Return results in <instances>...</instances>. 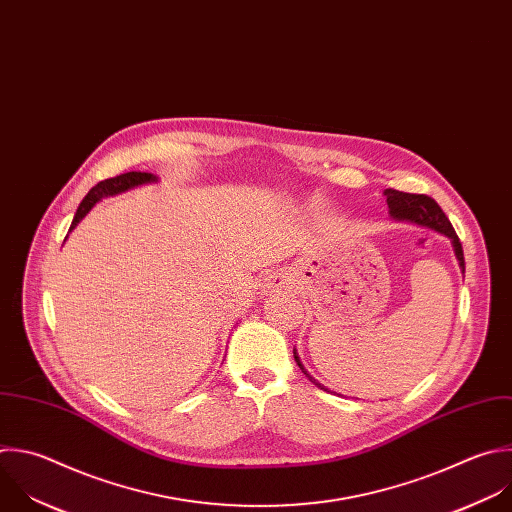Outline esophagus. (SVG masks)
I'll return each mask as SVG.
<instances>
[{
  "label": "esophagus",
  "instance_id": "obj_1",
  "mask_svg": "<svg viewBox=\"0 0 512 512\" xmlns=\"http://www.w3.org/2000/svg\"><path fill=\"white\" fill-rule=\"evenodd\" d=\"M287 287V279L281 275V273H273L265 279V285H263V291H279Z\"/></svg>",
  "mask_w": 512,
  "mask_h": 512
}]
</instances>
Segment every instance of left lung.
Returning <instances> with one entry per match:
<instances>
[{"mask_svg":"<svg viewBox=\"0 0 512 512\" xmlns=\"http://www.w3.org/2000/svg\"><path fill=\"white\" fill-rule=\"evenodd\" d=\"M386 195V203L390 207V217L396 219V221H408V223H416L420 227H428L432 231H438L440 235L448 237L452 241V247H454V253H456V259H458V265L462 267L464 271V253H462V243L452 227V223L448 221V217L444 215V211L440 209V205L428 197V195H412V193H402V191H394V189H386L384 191ZM293 358L297 362V366L301 368V372L305 374V378H309V382H313L317 388L325 390L319 382H315L303 368V364L299 362V356H297V350H293Z\"/></svg>","mask_w":512,"mask_h":512,"instance_id":"1","label":"left lung"}]
</instances>
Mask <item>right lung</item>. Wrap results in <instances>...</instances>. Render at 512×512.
Segmentation results:
<instances>
[{
    "mask_svg": "<svg viewBox=\"0 0 512 512\" xmlns=\"http://www.w3.org/2000/svg\"><path fill=\"white\" fill-rule=\"evenodd\" d=\"M156 177L150 175V173H136V170H132V173H124V175H118V177H112V179H106V181H100L96 187H92L88 191V195L82 199L76 215H74V221H72V229H76V225L88 215V211L98 203L102 201L104 197H112V195H120L128 189H134L138 185H146V183H154Z\"/></svg>",
    "mask_w": 512,
    "mask_h": 512,
    "instance_id": "add662e5",
    "label": "right lung"
}]
</instances>
